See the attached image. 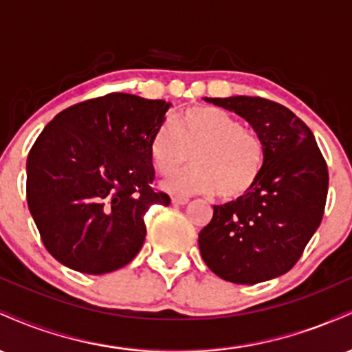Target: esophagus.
Segmentation results:
<instances>
[{"label":"esophagus","mask_w":352,"mask_h":352,"mask_svg":"<svg viewBox=\"0 0 352 352\" xmlns=\"http://www.w3.org/2000/svg\"><path fill=\"white\" fill-rule=\"evenodd\" d=\"M172 204L173 205H185V204H188V199L187 197H173Z\"/></svg>","instance_id":"1"}]
</instances>
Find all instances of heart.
I'll use <instances>...</instances> for the list:
<instances>
[{"mask_svg":"<svg viewBox=\"0 0 352 352\" xmlns=\"http://www.w3.org/2000/svg\"><path fill=\"white\" fill-rule=\"evenodd\" d=\"M151 162L160 175H170L188 160L192 167L162 182L175 197L212 195L225 200L243 195L256 184L263 165L261 139L220 107L197 106L165 124L152 135Z\"/></svg>","mask_w":352,"mask_h":352,"instance_id":"heart-1","label":"heart"}]
</instances>
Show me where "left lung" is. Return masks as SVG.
<instances>
[{
    "label": "left lung",
    "mask_w": 352,
    "mask_h": 352,
    "mask_svg": "<svg viewBox=\"0 0 352 352\" xmlns=\"http://www.w3.org/2000/svg\"><path fill=\"white\" fill-rule=\"evenodd\" d=\"M204 100L243 117L265 157L245 195L213 205L212 221L199 235L201 258L236 285L273 280L293 268L321 223L328 165L308 125L281 104L248 96Z\"/></svg>",
    "instance_id": "8db88e82"
}]
</instances>
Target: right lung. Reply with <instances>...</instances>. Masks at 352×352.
Returning a JSON list of instances; mask_svg holds the SVG:
<instances>
[{"label":"right lung","mask_w":352,"mask_h":352,"mask_svg":"<svg viewBox=\"0 0 352 352\" xmlns=\"http://www.w3.org/2000/svg\"><path fill=\"white\" fill-rule=\"evenodd\" d=\"M170 106L114 92L64 109L43 129L26 160V199L60 265L104 274L140 252L147 210L170 204L151 188L148 152Z\"/></svg>","instance_id":"obj_1"}]
</instances>
